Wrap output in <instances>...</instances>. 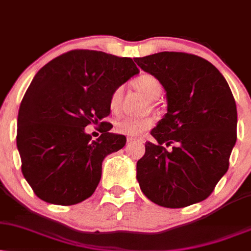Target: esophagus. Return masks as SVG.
Returning <instances> with one entry per match:
<instances>
[{"instance_id":"obj_1","label":"esophagus","mask_w":251,"mask_h":251,"mask_svg":"<svg viewBox=\"0 0 251 251\" xmlns=\"http://www.w3.org/2000/svg\"><path fill=\"white\" fill-rule=\"evenodd\" d=\"M133 141H135V139H133V138H127V144H131V142H133Z\"/></svg>"}]
</instances>
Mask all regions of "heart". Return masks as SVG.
Listing matches in <instances>:
<instances>
[{
	"mask_svg": "<svg viewBox=\"0 0 251 251\" xmlns=\"http://www.w3.org/2000/svg\"><path fill=\"white\" fill-rule=\"evenodd\" d=\"M134 84L139 91H141L149 100H156L163 91V85L156 77L149 74H142L135 78ZM123 98V87L118 85L111 91L109 97V107L112 112H117L120 107ZM154 120L151 118H133V117H123L117 120L115 129L117 133L128 136H138L141 133L151 128Z\"/></svg>",
	"mask_w": 251,
	"mask_h": 251,
	"instance_id": "b5f03b06",
	"label": "heart"
}]
</instances>
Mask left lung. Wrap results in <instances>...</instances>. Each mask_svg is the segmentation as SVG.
<instances>
[{"label": "left lung", "instance_id": "8db88e82", "mask_svg": "<svg viewBox=\"0 0 251 251\" xmlns=\"http://www.w3.org/2000/svg\"><path fill=\"white\" fill-rule=\"evenodd\" d=\"M134 61L162 83L168 100V112L151 132L157 144L146 142L136 163L141 191L168 208L205 201L227 173L237 138L229 85L211 62L190 53L160 52Z\"/></svg>", "mask_w": 251, "mask_h": 251}]
</instances>
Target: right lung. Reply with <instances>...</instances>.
<instances>
[{
    "label": "right lung",
    "instance_id": "add662e5",
    "mask_svg": "<svg viewBox=\"0 0 251 251\" xmlns=\"http://www.w3.org/2000/svg\"><path fill=\"white\" fill-rule=\"evenodd\" d=\"M138 73L131 58L91 50L63 53L37 73L22 100L16 140L22 173L38 198L69 206L95 192L104 157L126 144L103 122L110 94ZM91 123L102 133L96 142L84 132Z\"/></svg>",
    "mask_w": 251,
    "mask_h": 251
}]
</instances>
